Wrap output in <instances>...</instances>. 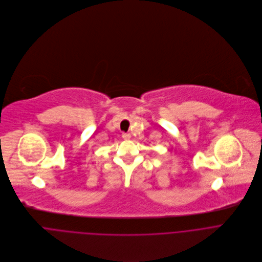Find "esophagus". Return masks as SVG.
Listing matches in <instances>:
<instances>
[{"mask_svg":"<svg viewBox=\"0 0 262 262\" xmlns=\"http://www.w3.org/2000/svg\"><path fill=\"white\" fill-rule=\"evenodd\" d=\"M122 139L125 141H128L130 139V135L129 134H122Z\"/></svg>","mask_w":262,"mask_h":262,"instance_id":"obj_1","label":"esophagus"}]
</instances>
